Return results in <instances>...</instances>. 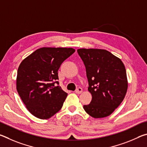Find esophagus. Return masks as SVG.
Returning a JSON list of instances; mask_svg holds the SVG:
<instances>
[{
	"instance_id": "esophagus-1",
	"label": "esophagus",
	"mask_w": 147,
	"mask_h": 147,
	"mask_svg": "<svg viewBox=\"0 0 147 147\" xmlns=\"http://www.w3.org/2000/svg\"><path fill=\"white\" fill-rule=\"evenodd\" d=\"M82 92V89L81 88H77L76 89V91H75V93H76V94H80Z\"/></svg>"
}]
</instances>
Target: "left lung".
Wrapping results in <instances>:
<instances>
[{
    "mask_svg": "<svg viewBox=\"0 0 147 147\" xmlns=\"http://www.w3.org/2000/svg\"><path fill=\"white\" fill-rule=\"evenodd\" d=\"M92 100L84 110L94 118L109 116L120 105L128 89L125 67L117 57L104 49H80Z\"/></svg>",
    "mask_w": 147,
    "mask_h": 147,
    "instance_id": "8db88e82",
    "label": "left lung"
}]
</instances>
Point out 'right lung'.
Instances as JSON below:
<instances>
[{"label":"right lung","mask_w":147,"mask_h":147,"mask_svg":"<svg viewBox=\"0 0 147 147\" xmlns=\"http://www.w3.org/2000/svg\"><path fill=\"white\" fill-rule=\"evenodd\" d=\"M73 48L43 47L24 59L17 70V91L34 116L47 119L60 110L67 93L59 85L58 69Z\"/></svg>","instance_id":"1"}]
</instances>
